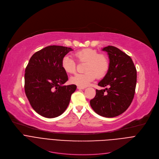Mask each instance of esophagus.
Returning <instances> with one entry per match:
<instances>
[{
    "mask_svg": "<svg viewBox=\"0 0 159 159\" xmlns=\"http://www.w3.org/2000/svg\"><path fill=\"white\" fill-rule=\"evenodd\" d=\"M77 89H80V90H81V89L83 90V89H85V87H79V86H78V87H77Z\"/></svg>",
    "mask_w": 159,
    "mask_h": 159,
    "instance_id": "obj_1",
    "label": "esophagus"
}]
</instances>
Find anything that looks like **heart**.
<instances>
[{
  "label": "heart",
  "mask_w": 159,
  "mask_h": 159,
  "mask_svg": "<svg viewBox=\"0 0 159 159\" xmlns=\"http://www.w3.org/2000/svg\"><path fill=\"white\" fill-rule=\"evenodd\" d=\"M74 57L79 62H86L84 73L76 74L70 81L79 87H85L94 81L96 76L103 78L108 71L110 61L105 54L92 49H84L74 53ZM61 67L68 74H73L76 70V62L70 56H65L61 61Z\"/></svg>",
  "instance_id": "heart-1"
}]
</instances>
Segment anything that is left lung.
Returning <instances> with one entry per match:
<instances>
[{
  "label": "left lung",
  "mask_w": 159,
  "mask_h": 159,
  "mask_svg": "<svg viewBox=\"0 0 159 159\" xmlns=\"http://www.w3.org/2000/svg\"><path fill=\"white\" fill-rule=\"evenodd\" d=\"M102 50L108 54L110 67L98 85L108 89H96V96L90 100V104L98 115L114 117L123 114L132 103L136 87L137 70L130 57L116 47L109 45Z\"/></svg>",
  "instance_id": "left-lung-1"
}]
</instances>
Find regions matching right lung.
<instances>
[{
	"mask_svg": "<svg viewBox=\"0 0 159 159\" xmlns=\"http://www.w3.org/2000/svg\"><path fill=\"white\" fill-rule=\"evenodd\" d=\"M72 49L50 45L36 52L25 70L24 89L36 112L47 118L57 117L67 109L76 85H63L68 80L61 67L63 57Z\"/></svg>",
	"mask_w": 159,
	"mask_h": 159,
	"instance_id": "1",
	"label": "right lung"
}]
</instances>
